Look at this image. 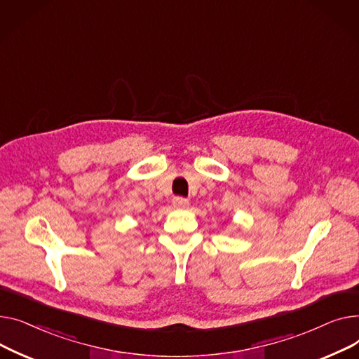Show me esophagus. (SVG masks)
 <instances>
[{"label": "esophagus", "mask_w": 359, "mask_h": 359, "mask_svg": "<svg viewBox=\"0 0 359 359\" xmlns=\"http://www.w3.org/2000/svg\"><path fill=\"white\" fill-rule=\"evenodd\" d=\"M172 204H174L175 207H178V208H185V207H188L189 201H188L187 198H184V197H174Z\"/></svg>", "instance_id": "esophagus-1"}]
</instances>
